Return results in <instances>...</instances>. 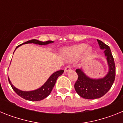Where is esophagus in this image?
<instances>
[{
  "mask_svg": "<svg viewBox=\"0 0 123 123\" xmlns=\"http://www.w3.org/2000/svg\"><path fill=\"white\" fill-rule=\"evenodd\" d=\"M71 69V67L70 66H67V67H65V73H67L69 71H70Z\"/></svg>",
  "mask_w": 123,
  "mask_h": 123,
  "instance_id": "1",
  "label": "esophagus"
}]
</instances>
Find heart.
<instances>
[{
	"label": "heart",
	"instance_id": "heart-1",
	"mask_svg": "<svg viewBox=\"0 0 123 123\" xmlns=\"http://www.w3.org/2000/svg\"><path fill=\"white\" fill-rule=\"evenodd\" d=\"M92 54V49L87 47L85 44H79L67 48L63 52L65 58L70 60H75L79 58L83 54L85 56H89Z\"/></svg>",
	"mask_w": 123,
	"mask_h": 123
}]
</instances>
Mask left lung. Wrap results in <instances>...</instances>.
<instances>
[{
	"instance_id": "obj_1",
	"label": "left lung",
	"mask_w": 123,
	"mask_h": 123,
	"mask_svg": "<svg viewBox=\"0 0 123 123\" xmlns=\"http://www.w3.org/2000/svg\"><path fill=\"white\" fill-rule=\"evenodd\" d=\"M97 40L100 49L104 50L108 71L105 76L97 79L88 76L82 68L76 70L78 78L74 84V89L79 96L86 99H96L104 96L110 89L115 79V62L110 48L102 41Z\"/></svg>"
}]
</instances>
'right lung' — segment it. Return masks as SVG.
Masks as SVG:
<instances>
[{
	"label": "right lung",
	"mask_w": 123,
	"mask_h": 123,
	"mask_svg": "<svg viewBox=\"0 0 123 123\" xmlns=\"http://www.w3.org/2000/svg\"><path fill=\"white\" fill-rule=\"evenodd\" d=\"M54 41H45V42H42V41H38L37 39H32L30 41H28L27 42L23 43L22 44H20L19 45L17 46L15 49V51L16 50L18 47L21 46V45H23V44H37V45H47V44H51V43H54ZM14 51V52H15ZM13 52V53H14ZM64 72V70H59V71H55V73L51 74L49 78V79L46 81V82L43 84L41 87L39 88H38L36 90H33V91H24L19 90L17 89V87H15L12 84V82L10 80L9 78H8V81H9L10 84L11 85L13 91H15L19 96L21 97L22 98H25V99L27 100L30 101H40L43 100L44 98H46L47 97L49 96V94H50V92H52L53 88H54V86L55 84L56 79L60 76Z\"/></svg>",
	"instance_id": "add662e5"
}]
</instances>
